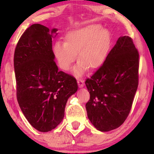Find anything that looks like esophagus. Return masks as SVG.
I'll return each mask as SVG.
<instances>
[{"label":"esophagus","mask_w":154,"mask_h":154,"mask_svg":"<svg viewBox=\"0 0 154 154\" xmlns=\"http://www.w3.org/2000/svg\"><path fill=\"white\" fill-rule=\"evenodd\" d=\"M78 85H79V88H83L84 85V81L82 79H78L77 80Z\"/></svg>","instance_id":"obj_1"}]
</instances>
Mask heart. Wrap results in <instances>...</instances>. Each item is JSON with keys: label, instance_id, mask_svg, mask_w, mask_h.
<instances>
[{"label": "heart", "instance_id": "b5f03b06", "mask_svg": "<svg viewBox=\"0 0 154 154\" xmlns=\"http://www.w3.org/2000/svg\"><path fill=\"white\" fill-rule=\"evenodd\" d=\"M64 43L57 41L53 46V52L57 63L64 71H69L76 59L78 65L73 69L77 76L83 74L88 68L94 69L102 64L111 45L109 31L93 24L73 29L65 35Z\"/></svg>", "mask_w": 154, "mask_h": 154}]
</instances>
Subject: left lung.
Listing matches in <instances>:
<instances>
[{
	"mask_svg": "<svg viewBox=\"0 0 154 154\" xmlns=\"http://www.w3.org/2000/svg\"><path fill=\"white\" fill-rule=\"evenodd\" d=\"M139 52L129 36L120 37L106 60L85 81L88 119L97 129L119 128L129 115L139 83Z\"/></svg>",
	"mask_w": 154,
	"mask_h": 154,
	"instance_id": "obj_1",
	"label": "left lung"
}]
</instances>
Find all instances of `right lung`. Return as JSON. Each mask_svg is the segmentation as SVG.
Wrapping results in <instances>:
<instances>
[{"label":"right lung","mask_w":154,"mask_h":154,"mask_svg":"<svg viewBox=\"0 0 154 154\" xmlns=\"http://www.w3.org/2000/svg\"><path fill=\"white\" fill-rule=\"evenodd\" d=\"M57 31L31 25L20 37L14 54L19 105L29 123L43 132L62 121L67 100L78 90L75 78L59 71L54 60L52 39Z\"/></svg>","instance_id":"1"}]
</instances>
